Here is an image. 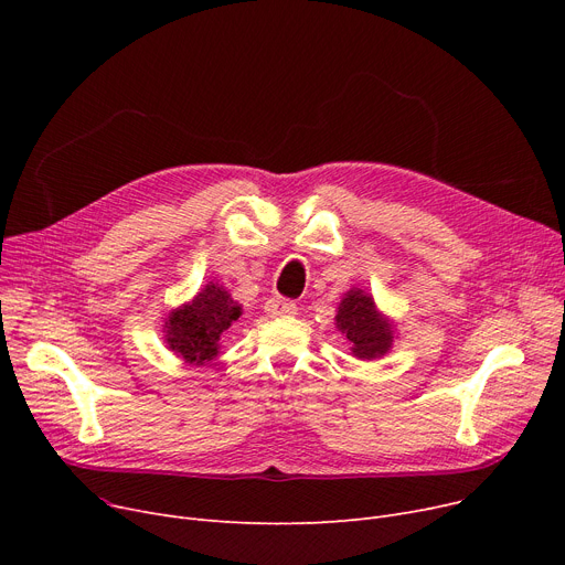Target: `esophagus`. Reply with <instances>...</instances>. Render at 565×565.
Wrapping results in <instances>:
<instances>
[{"label": "esophagus", "instance_id": "1", "mask_svg": "<svg viewBox=\"0 0 565 565\" xmlns=\"http://www.w3.org/2000/svg\"><path fill=\"white\" fill-rule=\"evenodd\" d=\"M265 313L270 318H284V316H295L298 313V305L284 300V298H270L265 302Z\"/></svg>", "mask_w": 565, "mask_h": 565}]
</instances>
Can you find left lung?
Wrapping results in <instances>:
<instances>
[{
    "label": "left lung",
    "instance_id": "obj_1",
    "mask_svg": "<svg viewBox=\"0 0 565 565\" xmlns=\"http://www.w3.org/2000/svg\"><path fill=\"white\" fill-rule=\"evenodd\" d=\"M334 324L350 343L352 358L364 362L387 358L398 339L396 322L377 309L373 295L364 288L352 286L343 292Z\"/></svg>",
    "mask_w": 565,
    "mask_h": 565
}]
</instances>
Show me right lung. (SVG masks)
Here are the masks:
<instances>
[{"label": "right lung", "mask_w": 565, "mask_h": 565, "mask_svg": "<svg viewBox=\"0 0 565 565\" xmlns=\"http://www.w3.org/2000/svg\"><path fill=\"white\" fill-rule=\"evenodd\" d=\"M241 316L243 305H237L220 281H207L190 302L169 311L162 339L178 360L203 366L217 358L222 334Z\"/></svg>", "instance_id": "right-lung-1"}]
</instances>
